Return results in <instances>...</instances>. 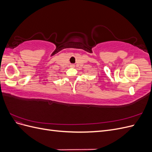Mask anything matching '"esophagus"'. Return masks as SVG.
<instances>
[{
	"label": "esophagus",
	"instance_id": "obj_1",
	"mask_svg": "<svg viewBox=\"0 0 152 152\" xmlns=\"http://www.w3.org/2000/svg\"><path fill=\"white\" fill-rule=\"evenodd\" d=\"M72 67H74V65H71Z\"/></svg>",
	"mask_w": 152,
	"mask_h": 152
}]
</instances>
